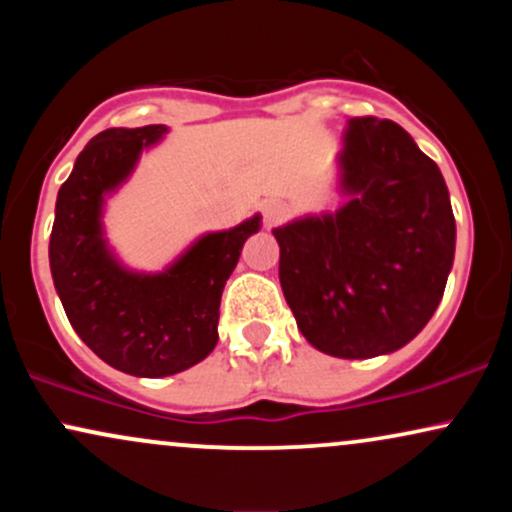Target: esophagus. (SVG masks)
Instances as JSON below:
<instances>
[{
    "mask_svg": "<svg viewBox=\"0 0 512 512\" xmlns=\"http://www.w3.org/2000/svg\"><path fill=\"white\" fill-rule=\"evenodd\" d=\"M284 214H286V209L281 207L279 202H267V204H264V207H262V221H264V226H267V228L276 226V223L284 219Z\"/></svg>",
    "mask_w": 512,
    "mask_h": 512,
    "instance_id": "34e87169",
    "label": "esophagus"
}]
</instances>
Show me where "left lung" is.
<instances>
[{
  "instance_id": "1",
  "label": "left lung",
  "mask_w": 512,
  "mask_h": 512,
  "mask_svg": "<svg viewBox=\"0 0 512 512\" xmlns=\"http://www.w3.org/2000/svg\"><path fill=\"white\" fill-rule=\"evenodd\" d=\"M342 144V204L272 231L279 281L317 351L385 356L436 313L455 260V216L440 168L397 122L354 117Z\"/></svg>"
}]
</instances>
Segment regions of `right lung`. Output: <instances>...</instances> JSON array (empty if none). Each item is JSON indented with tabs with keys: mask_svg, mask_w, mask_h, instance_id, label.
<instances>
[{
	"mask_svg": "<svg viewBox=\"0 0 512 512\" xmlns=\"http://www.w3.org/2000/svg\"><path fill=\"white\" fill-rule=\"evenodd\" d=\"M166 134V125L96 134L57 192L50 236L52 281L74 332L108 366L137 378L175 375L214 351L223 286L245 240L262 228L255 214L202 233L161 272L129 269L105 238V204Z\"/></svg>",
	"mask_w": 512,
	"mask_h": 512,
	"instance_id": "right-lung-1",
	"label": "right lung"
}]
</instances>
